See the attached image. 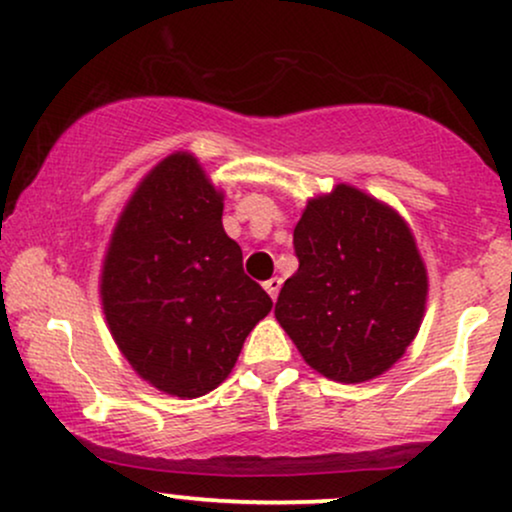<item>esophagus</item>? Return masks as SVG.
<instances>
[{"instance_id": "esophagus-1", "label": "esophagus", "mask_w": 512, "mask_h": 512, "mask_svg": "<svg viewBox=\"0 0 512 512\" xmlns=\"http://www.w3.org/2000/svg\"><path fill=\"white\" fill-rule=\"evenodd\" d=\"M264 291L272 295V300H276V295H279V291H281V279H279V276H274V279H269L267 283H264Z\"/></svg>"}]
</instances>
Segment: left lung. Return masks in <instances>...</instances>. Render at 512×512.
I'll return each instance as SVG.
<instances>
[{
	"label": "left lung",
	"mask_w": 512,
	"mask_h": 512,
	"mask_svg": "<svg viewBox=\"0 0 512 512\" xmlns=\"http://www.w3.org/2000/svg\"><path fill=\"white\" fill-rule=\"evenodd\" d=\"M298 272L274 315L326 379L362 384L403 357L427 307V267L396 209L338 183L310 197L293 231Z\"/></svg>",
	"instance_id": "obj_1"
}]
</instances>
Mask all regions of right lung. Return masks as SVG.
Segmentation results:
<instances>
[{
  "instance_id": "right-lung-1",
  "label": "right lung",
  "mask_w": 512,
  "mask_h": 512,
  "mask_svg": "<svg viewBox=\"0 0 512 512\" xmlns=\"http://www.w3.org/2000/svg\"><path fill=\"white\" fill-rule=\"evenodd\" d=\"M224 193L190 152L164 157L119 214L100 298L116 346L140 379L190 400L231 374L272 298L226 236Z\"/></svg>"
}]
</instances>
